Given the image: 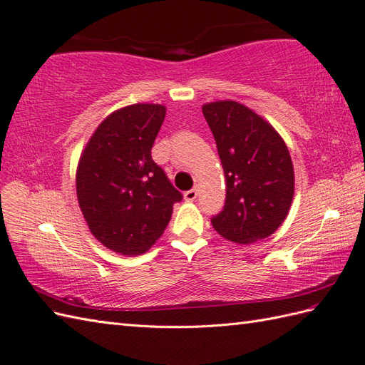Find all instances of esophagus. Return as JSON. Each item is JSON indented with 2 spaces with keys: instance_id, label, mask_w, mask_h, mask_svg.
I'll list each match as a JSON object with an SVG mask.
<instances>
[{
  "instance_id": "34e87169",
  "label": "esophagus",
  "mask_w": 365,
  "mask_h": 365,
  "mask_svg": "<svg viewBox=\"0 0 365 365\" xmlns=\"http://www.w3.org/2000/svg\"><path fill=\"white\" fill-rule=\"evenodd\" d=\"M183 197H185L186 202H194V200L197 199V190L192 188V190H190V191H186V192L183 194Z\"/></svg>"
}]
</instances>
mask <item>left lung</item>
Segmentation results:
<instances>
[{
	"label": "left lung",
	"instance_id": "8db88e82",
	"mask_svg": "<svg viewBox=\"0 0 365 365\" xmlns=\"http://www.w3.org/2000/svg\"><path fill=\"white\" fill-rule=\"evenodd\" d=\"M225 175V205L211 219L236 244L269 238L294 197V166L286 143L264 118L236 101L202 106Z\"/></svg>",
	"mask_w": 365,
	"mask_h": 365
}]
</instances>
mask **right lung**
Wrapping results in <instances>:
<instances>
[{
    "label": "right lung",
    "mask_w": 365,
    "mask_h": 365,
    "mask_svg": "<svg viewBox=\"0 0 365 365\" xmlns=\"http://www.w3.org/2000/svg\"><path fill=\"white\" fill-rule=\"evenodd\" d=\"M162 104L118 108L98 125L83 148L76 192L91 235L127 257L148 252L182 200L150 155L163 124Z\"/></svg>",
    "instance_id": "add662e5"
}]
</instances>
